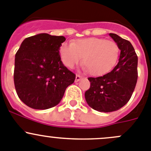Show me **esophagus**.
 <instances>
[{
  "mask_svg": "<svg viewBox=\"0 0 151 151\" xmlns=\"http://www.w3.org/2000/svg\"><path fill=\"white\" fill-rule=\"evenodd\" d=\"M81 78H82V77H81V76H79V75H76V81L78 82V81H79Z\"/></svg>",
  "mask_w": 151,
  "mask_h": 151,
  "instance_id": "1",
  "label": "esophagus"
}]
</instances>
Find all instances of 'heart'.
<instances>
[{"instance_id": "obj_1", "label": "heart", "mask_w": 151, "mask_h": 151, "mask_svg": "<svg viewBox=\"0 0 151 151\" xmlns=\"http://www.w3.org/2000/svg\"><path fill=\"white\" fill-rule=\"evenodd\" d=\"M61 61L73 68L81 61L93 76H101L115 66L119 54L116 42L101 38H81L73 43L64 42L59 47Z\"/></svg>"}]
</instances>
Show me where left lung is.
Here are the masks:
<instances>
[{
    "label": "left lung",
    "mask_w": 151,
    "mask_h": 151,
    "mask_svg": "<svg viewBox=\"0 0 151 151\" xmlns=\"http://www.w3.org/2000/svg\"><path fill=\"white\" fill-rule=\"evenodd\" d=\"M109 35L121 50L119 63L102 76L88 78L90 87L84 94L91 108L104 113L119 110L128 102L138 78V57L131 43L116 34Z\"/></svg>",
    "instance_id": "1"
}]
</instances>
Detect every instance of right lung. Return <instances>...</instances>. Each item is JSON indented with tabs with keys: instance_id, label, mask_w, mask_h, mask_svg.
Segmentation results:
<instances>
[{
	"instance_id": "right-lung-1",
	"label": "right lung",
	"mask_w": 151,
	"mask_h": 151,
	"mask_svg": "<svg viewBox=\"0 0 151 151\" xmlns=\"http://www.w3.org/2000/svg\"><path fill=\"white\" fill-rule=\"evenodd\" d=\"M64 36L41 33L25 38L15 54L14 83L20 99L28 107H55L76 79L63 64L59 47Z\"/></svg>"
}]
</instances>
